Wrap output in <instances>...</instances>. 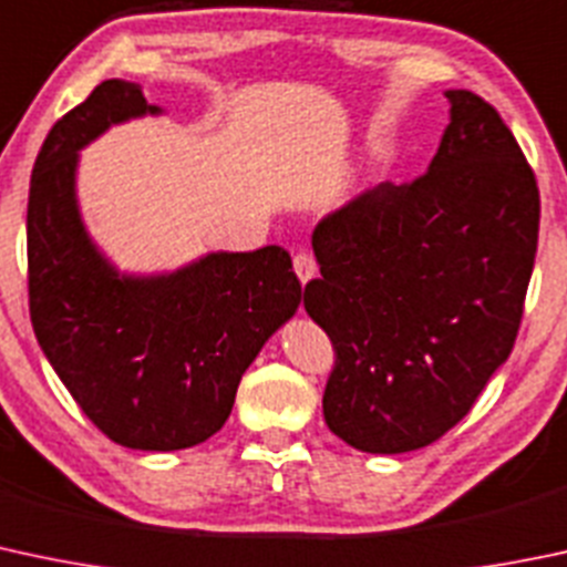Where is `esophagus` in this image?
<instances>
[{
    "label": "esophagus",
    "mask_w": 567,
    "mask_h": 567,
    "mask_svg": "<svg viewBox=\"0 0 567 567\" xmlns=\"http://www.w3.org/2000/svg\"><path fill=\"white\" fill-rule=\"evenodd\" d=\"M293 268H296V277L301 279V285H307L309 279L318 277V264H315V258L309 252H296L293 255Z\"/></svg>",
    "instance_id": "obj_1"
}]
</instances>
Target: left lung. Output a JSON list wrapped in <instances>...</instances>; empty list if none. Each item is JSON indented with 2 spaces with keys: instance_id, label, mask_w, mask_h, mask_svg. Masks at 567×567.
I'll return each instance as SVG.
<instances>
[{
  "instance_id": "8db88e82",
  "label": "left lung",
  "mask_w": 567,
  "mask_h": 567,
  "mask_svg": "<svg viewBox=\"0 0 567 567\" xmlns=\"http://www.w3.org/2000/svg\"><path fill=\"white\" fill-rule=\"evenodd\" d=\"M424 176L383 182L315 228L303 288L329 333L326 424L367 454L424 449L473 410L519 333L540 195L508 124L467 89Z\"/></svg>"
}]
</instances>
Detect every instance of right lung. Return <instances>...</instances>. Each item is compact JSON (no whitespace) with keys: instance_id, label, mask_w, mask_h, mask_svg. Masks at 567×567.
<instances>
[{"instance_id":"obj_1","label":"right lung","mask_w":567,"mask_h":567,"mask_svg":"<svg viewBox=\"0 0 567 567\" xmlns=\"http://www.w3.org/2000/svg\"><path fill=\"white\" fill-rule=\"evenodd\" d=\"M130 81H103L51 127L27 208L29 318L45 359L124 449L204 443L234 410L244 369L301 301L288 249L214 252L168 277H118L75 206L79 148L157 113Z\"/></svg>"}]
</instances>
